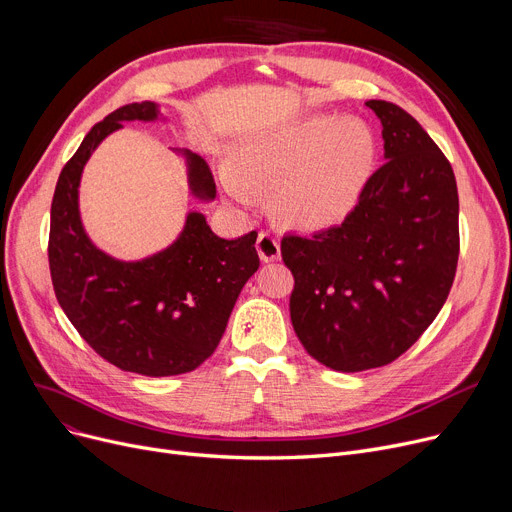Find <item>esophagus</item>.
I'll use <instances>...</instances> for the list:
<instances>
[{
    "instance_id": "34e87169",
    "label": "esophagus",
    "mask_w": 512,
    "mask_h": 512,
    "mask_svg": "<svg viewBox=\"0 0 512 512\" xmlns=\"http://www.w3.org/2000/svg\"><path fill=\"white\" fill-rule=\"evenodd\" d=\"M257 253L261 261H276L280 259V240L270 232H259L257 236Z\"/></svg>"
}]
</instances>
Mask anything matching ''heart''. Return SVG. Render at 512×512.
I'll use <instances>...</instances> for the list:
<instances>
[{
    "label": "heart",
    "mask_w": 512,
    "mask_h": 512,
    "mask_svg": "<svg viewBox=\"0 0 512 512\" xmlns=\"http://www.w3.org/2000/svg\"><path fill=\"white\" fill-rule=\"evenodd\" d=\"M378 164V139L353 118L311 114L245 143L234 166L222 170L230 199L253 205L255 191L270 193L278 220L313 230L351 211Z\"/></svg>",
    "instance_id": "heart-1"
}]
</instances>
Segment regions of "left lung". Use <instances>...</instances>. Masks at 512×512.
Listing matches in <instances>:
<instances>
[{"instance_id": "1", "label": "left lung", "mask_w": 512, "mask_h": 512, "mask_svg": "<svg viewBox=\"0 0 512 512\" xmlns=\"http://www.w3.org/2000/svg\"><path fill=\"white\" fill-rule=\"evenodd\" d=\"M365 105L382 122L386 164L342 224L282 238L292 328L315 361L344 373L411 348L446 303L459 261L450 161L402 107Z\"/></svg>"}]
</instances>
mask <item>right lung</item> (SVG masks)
<instances>
[{
	"instance_id": "add662e5",
	"label": "right lung",
	"mask_w": 512,
	"mask_h": 512,
	"mask_svg": "<svg viewBox=\"0 0 512 512\" xmlns=\"http://www.w3.org/2000/svg\"><path fill=\"white\" fill-rule=\"evenodd\" d=\"M159 105L128 103L97 122L64 166L51 201L49 272L60 307L107 363L166 378L197 369L218 348L242 286L259 270L257 232L228 240L213 234L201 211H188L178 238L139 261L103 253L85 232L78 186L99 143L122 122H155ZM186 161L188 188L215 199L205 159L174 149Z\"/></svg>"
}]
</instances>
